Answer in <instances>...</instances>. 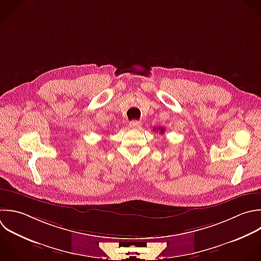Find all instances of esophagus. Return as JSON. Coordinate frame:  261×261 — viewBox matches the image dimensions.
I'll return each instance as SVG.
<instances>
[{
	"label": "esophagus",
	"mask_w": 261,
	"mask_h": 261,
	"mask_svg": "<svg viewBox=\"0 0 261 261\" xmlns=\"http://www.w3.org/2000/svg\"><path fill=\"white\" fill-rule=\"evenodd\" d=\"M129 126L132 128H134V129H137V128H139L141 126V122L138 121V120H133V121L129 122Z\"/></svg>",
	"instance_id": "esophagus-1"
}]
</instances>
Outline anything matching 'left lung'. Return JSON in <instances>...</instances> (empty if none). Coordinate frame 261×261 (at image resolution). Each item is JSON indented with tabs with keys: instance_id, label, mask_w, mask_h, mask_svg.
I'll return each mask as SVG.
<instances>
[{
	"instance_id": "8db88e82",
	"label": "left lung",
	"mask_w": 261,
	"mask_h": 261,
	"mask_svg": "<svg viewBox=\"0 0 261 261\" xmlns=\"http://www.w3.org/2000/svg\"><path fill=\"white\" fill-rule=\"evenodd\" d=\"M155 129H156V128H155ZM158 129L160 130V134H163V133H164V128H163V127H159Z\"/></svg>"
}]
</instances>
